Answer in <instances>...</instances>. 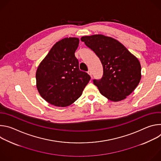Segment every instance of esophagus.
<instances>
[{"label": "esophagus", "mask_w": 161, "mask_h": 161, "mask_svg": "<svg viewBox=\"0 0 161 161\" xmlns=\"http://www.w3.org/2000/svg\"><path fill=\"white\" fill-rule=\"evenodd\" d=\"M88 74L91 76V78H92V72L90 71H88Z\"/></svg>", "instance_id": "obj_1"}]
</instances>
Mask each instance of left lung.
<instances>
[{
  "label": "left lung",
  "mask_w": 161,
  "mask_h": 161,
  "mask_svg": "<svg viewBox=\"0 0 161 161\" xmlns=\"http://www.w3.org/2000/svg\"><path fill=\"white\" fill-rule=\"evenodd\" d=\"M99 57L103 67L101 79L93 80L100 93L112 101L130 95L141 80V65L117 40L101 34L81 38Z\"/></svg>",
  "instance_id": "8db88e82"
}]
</instances>
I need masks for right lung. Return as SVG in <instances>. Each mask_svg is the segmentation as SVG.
<instances>
[{
	"instance_id": "add662e5",
	"label": "right lung",
	"mask_w": 161,
	"mask_h": 161,
	"mask_svg": "<svg viewBox=\"0 0 161 161\" xmlns=\"http://www.w3.org/2000/svg\"><path fill=\"white\" fill-rule=\"evenodd\" d=\"M79 39L64 38L56 42L36 71L37 88L50 104L65 107L76 101L90 80L80 70L75 52Z\"/></svg>"
}]
</instances>
